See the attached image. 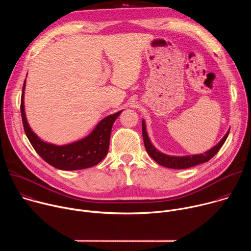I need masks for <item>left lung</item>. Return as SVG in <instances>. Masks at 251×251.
<instances>
[{"instance_id": "1", "label": "left lung", "mask_w": 251, "mask_h": 251, "mask_svg": "<svg viewBox=\"0 0 251 251\" xmlns=\"http://www.w3.org/2000/svg\"><path fill=\"white\" fill-rule=\"evenodd\" d=\"M142 134H143V140H144V145L146 148L147 153L151 156V158L157 162L159 165L167 167V168H171V169H188L202 163H205L207 161H209L214 155H216L221 148L223 147V145L225 144V142L229 134V131H227V133L226 134V136L220 141L219 144H217L213 148H211L210 150L206 151L203 154H199V155H191V156H184V157H176V156H169L166 154L161 153L160 151H158L153 145L152 143L147 135V131H146V125H145V121H142Z\"/></svg>"}]
</instances>
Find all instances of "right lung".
I'll use <instances>...</instances> for the list:
<instances>
[{
  "instance_id": "obj_1",
  "label": "right lung",
  "mask_w": 251,
  "mask_h": 251,
  "mask_svg": "<svg viewBox=\"0 0 251 251\" xmlns=\"http://www.w3.org/2000/svg\"><path fill=\"white\" fill-rule=\"evenodd\" d=\"M25 80L24 82L21 99V113L24 129L33 149L47 163L59 170L74 171L93 167L105 158L109 149L113 123L122 111L102 119L87 137L67 145L57 146L44 142L30 129L25 113Z\"/></svg>"
}]
</instances>
